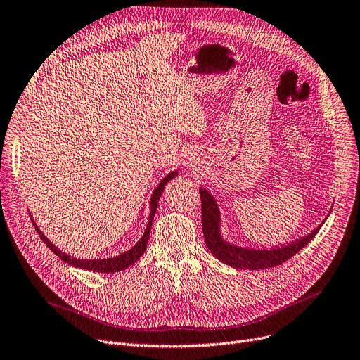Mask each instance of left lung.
<instances>
[{"label": "left lung", "mask_w": 360, "mask_h": 360, "mask_svg": "<svg viewBox=\"0 0 360 360\" xmlns=\"http://www.w3.org/2000/svg\"><path fill=\"white\" fill-rule=\"evenodd\" d=\"M200 195H201V224H202V233H205L206 245L217 260H221L222 263L228 264L231 268L256 271V269H266V268L278 266V264L284 263L285 260L292 257L295 253H299L304 245H307V243L314 240V237L322 226L319 225L316 229L311 231L309 236L300 240H297L287 245L276 247V248L256 250V248L241 247L224 240L222 232H221L222 217L214 197L205 188H200Z\"/></svg>", "instance_id": "obj_1"}]
</instances>
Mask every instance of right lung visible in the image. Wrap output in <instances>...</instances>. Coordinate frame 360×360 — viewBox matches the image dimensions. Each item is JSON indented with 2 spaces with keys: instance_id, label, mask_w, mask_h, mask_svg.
<instances>
[{
  "instance_id": "1",
  "label": "right lung",
  "mask_w": 360,
  "mask_h": 360,
  "mask_svg": "<svg viewBox=\"0 0 360 360\" xmlns=\"http://www.w3.org/2000/svg\"><path fill=\"white\" fill-rule=\"evenodd\" d=\"M175 176H178V170H174L170 172L169 175H166L160 184L158 185V188H155L151 194V198H150V216H148V224H147V228L143 233V237L139 238V241L131 247L128 252H123L120 253L119 256H115V257H108V259H81V257H75V256H70L65 252H61V250H58L49 238H46L42 231L38 228L37 222L32 219V216H30V219H32V224L38 232V236L41 237V240L44 241V244H46V247H49L51 252L58 256L61 260L66 262L68 264H70V266H75V268H81V269H86V271H92V272H100V274H113V272H120L123 269L129 268L131 264H134L139 257H141L146 252L147 248V243H148V238H150V231H151V224H153V219H154V214H155V210H158V205H159V200L162 197V193L165 190V185L170 181L174 179Z\"/></svg>"
}]
</instances>
